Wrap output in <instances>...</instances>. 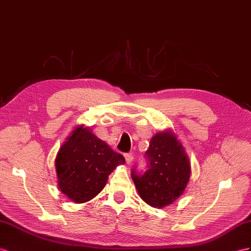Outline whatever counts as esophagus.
I'll use <instances>...</instances> for the list:
<instances>
[{
  "label": "esophagus",
  "mask_w": 251,
  "mask_h": 251,
  "mask_svg": "<svg viewBox=\"0 0 251 251\" xmlns=\"http://www.w3.org/2000/svg\"><path fill=\"white\" fill-rule=\"evenodd\" d=\"M124 157H125V160H126V163H127V164H130V163L132 162L133 157H132L131 153H125Z\"/></svg>",
  "instance_id": "1"
}]
</instances>
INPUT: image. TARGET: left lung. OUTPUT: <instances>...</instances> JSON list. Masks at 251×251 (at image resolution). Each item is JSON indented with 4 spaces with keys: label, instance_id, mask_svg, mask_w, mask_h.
I'll list each match as a JSON object with an SVG mask.
<instances>
[{
    "label": "left lung",
    "instance_id": "left-lung-1",
    "mask_svg": "<svg viewBox=\"0 0 251 251\" xmlns=\"http://www.w3.org/2000/svg\"><path fill=\"white\" fill-rule=\"evenodd\" d=\"M147 170L140 174L133 169L132 180L140 197L153 208H163L183 194L191 176V163L175 133H156L145 152Z\"/></svg>",
    "mask_w": 251,
    "mask_h": 251
}]
</instances>
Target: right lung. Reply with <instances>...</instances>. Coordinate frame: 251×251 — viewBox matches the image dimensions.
Instances as JSON below:
<instances>
[{
  "instance_id": "obj_1",
  "label": "right lung",
  "mask_w": 251,
  "mask_h": 251,
  "mask_svg": "<svg viewBox=\"0 0 251 251\" xmlns=\"http://www.w3.org/2000/svg\"><path fill=\"white\" fill-rule=\"evenodd\" d=\"M125 159L91 129L78 126L68 137L55 159L58 188L71 201H91L104 189L108 176Z\"/></svg>"
}]
</instances>
